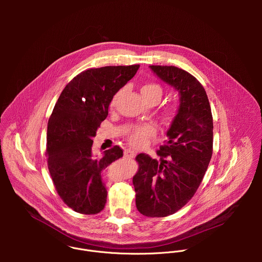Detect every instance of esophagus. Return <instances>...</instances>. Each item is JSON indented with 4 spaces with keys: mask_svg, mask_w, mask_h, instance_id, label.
<instances>
[{
    "mask_svg": "<svg viewBox=\"0 0 262 262\" xmlns=\"http://www.w3.org/2000/svg\"><path fill=\"white\" fill-rule=\"evenodd\" d=\"M136 157V152L130 150V149H125L124 150V158L126 159H134Z\"/></svg>",
    "mask_w": 262,
    "mask_h": 262,
    "instance_id": "34e87169",
    "label": "esophagus"
}]
</instances>
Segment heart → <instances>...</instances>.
Here are the masks:
<instances>
[{
    "label": "heart",
    "instance_id": "obj_1",
    "mask_svg": "<svg viewBox=\"0 0 262 262\" xmlns=\"http://www.w3.org/2000/svg\"><path fill=\"white\" fill-rule=\"evenodd\" d=\"M121 93H122V90H119L114 94L113 97H112L111 102H110L111 107H114L117 104ZM141 93H142L143 97L145 98V100H148L152 97H158L159 99H161V97L163 95V89L160 85H158L156 83H148V84H145L144 86H142ZM172 114H173V108H169L166 112L165 117L170 118L172 116ZM156 133H157V129L152 124L139 125V126H135L129 132L127 139L132 146L141 147V146H144L145 144H147L149 139L152 138L156 135Z\"/></svg>",
    "mask_w": 262,
    "mask_h": 262
}]
</instances>
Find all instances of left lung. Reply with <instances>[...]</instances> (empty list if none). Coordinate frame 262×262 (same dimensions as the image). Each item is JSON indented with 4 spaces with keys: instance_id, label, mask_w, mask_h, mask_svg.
<instances>
[{
    "instance_id": "obj_1",
    "label": "left lung",
    "mask_w": 262,
    "mask_h": 262,
    "mask_svg": "<svg viewBox=\"0 0 262 262\" xmlns=\"http://www.w3.org/2000/svg\"><path fill=\"white\" fill-rule=\"evenodd\" d=\"M149 67L179 94L168 141L158 150L160 160L138 155L133 178L138 210L163 217L183 207L198 190L212 156L213 123L206 92L191 73L175 66Z\"/></svg>"
}]
</instances>
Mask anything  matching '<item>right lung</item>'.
I'll list each match as a JSON object with an SVG mask.
<instances>
[{"mask_svg": "<svg viewBox=\"0 0 262 262\" xmlns=\"http://www.w3.org/2000/svg\"><path fill=\"white\" fill-rule=\"evenodd\" d=\"M140 65L85 70L64 88L48 123V166L64 203L84 214L100 212L106 202L101 173L123 150L114 146L103 157L92 154L93 138L106 118L112 97L134 78Z\"/></svg>", "mask_w": 262, "mask_h": 262, "instance_id": "add662e5", "label": "right lung"}]
</instances>
